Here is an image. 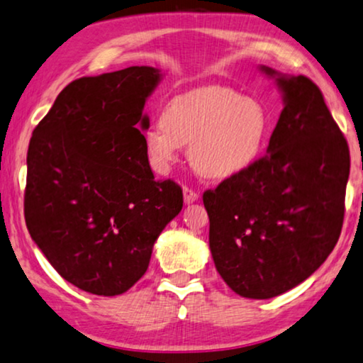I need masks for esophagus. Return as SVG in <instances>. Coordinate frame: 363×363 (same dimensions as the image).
Returning a JSON list of instances; mask_svg holds the SVG:
<instances>
[{
	"mask_svg": "<svg viewBox=\"0 0 363 363\" xmlns=\"http://www.w3.org/2000/svg\"><path fill=\"white\" fill-rule=\"evenodd\" d=\"M182 192H184V202H186V204H192V202H196L197 199H199V192L194 191V189H189V187H184Z\"/></svg>",
	"mask_w": 363,
	"mask_h": 363,
	"instance_id": "34e87169",
	"label": "esophagus"
}]
</instances>
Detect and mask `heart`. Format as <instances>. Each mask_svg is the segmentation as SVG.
Returning a JSON list of instances; mask_svg holds the SVG:
<instances>
[{
    "label": "heart",
    "mask_w": 363,
    "mask_h": 363,
    "mask_svg": "<svg viewBox=\"0 0 363 363\" xmlns=\"http://www.w3.org/2000/svg\"><path fill=\"white\" fill-rule=\"evenodd\" d=\"M270 133L272 119L262 101L224 86H207L169 101L144 144L154 171L166 174L182 147L189 146L196 171L222 181L254 167Z\"/></svg>",
    "instance_id": "b5f03b06"
}]
</instances>
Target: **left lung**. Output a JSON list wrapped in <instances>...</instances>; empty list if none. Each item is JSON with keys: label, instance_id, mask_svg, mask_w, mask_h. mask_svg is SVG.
<instances>
[{"label": "left lung", "instance_id": "8db88e82", "mask_svg": "<svg viewBox=\"0 0 363 363\" xmlns=\"http://www.w3.org/2000/svg\"><path fill=\"white\" fill-rule=\"evenodd\" d=\"M275 79L284 109L267 154L254 167L204 192L217 272L245 298L297 287L339 240L350 152L320 89L306 76Z\"/></svg>", "mask_w": 363, "mask_h": 363}]
</instances>
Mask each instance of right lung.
I'll return each instance as SVG.
<instances>
[{
	"instance_id": "add662e5",
	"label": "right lung",
	"mask_w": 363,
	"mask_h": 363,
	"mask_svg": "<svg viewBox=\"0 0 363 363\" xmlns=\"http://www.w3.org/2000/svg\"><path fill=\"white\" fill-rule=\"evenodd\" d=\"M161 79L151 66L79 77L33 131L28 230L62 279L94 296L129 291L182 209L181 187L154 181L144 144V104Z\"/></svg>"
}]
</instances>
